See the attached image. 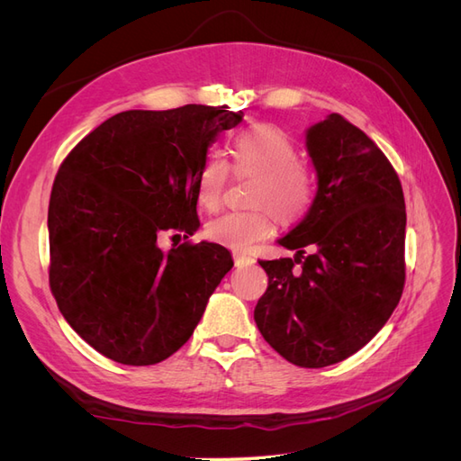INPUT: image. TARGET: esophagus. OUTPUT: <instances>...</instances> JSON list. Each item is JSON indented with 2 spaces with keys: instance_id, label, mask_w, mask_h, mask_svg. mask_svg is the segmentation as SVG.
Wrapping results in <instances>:
<instances>
[{
  "instance_id": "1",
  "label": "esophagus",
  "mask_w": 461,
  "mask_h": 461,
  "mask_svg": "<svg viewBox=\"0 0 461 461\" xmlns=\"http://www.w3.org/2000/svg\"><path fill=\"white\" fill-rule=\"evenodd\" d=\"M232 258H234V265H236V267H244V265H252V263H254L252 258L242 256V254H239V252H234Z\"/></svg>"
}]
</instances>
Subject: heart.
<instances>
[{"instance_id": "obj_1", "label": "heart", "mask_w": 461, "mask_h": 461, "mask_svg": "<svg viewBox=\"0 0 461 461\" xmlns=\"http://www.w3.org/2000/svg\"><path fill=\"white\" fill-rule=\"evenodd\" d=\"M232 169L258 176L254 202L267 203L283 221H298L315 198V180L300 163V149L290 138L269 124H252L232 138ZM229 176V163L221 153H207L196 175V202L203 212L219 209ZM275 230L269 209L230 212L207 222L209 240L230 249H249Z\"/></svg>"}]
</instances>
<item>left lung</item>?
I'll return each instance as SVG.
<instances>
[{"label": "left lung", "instance_id": "obj_1", "mask_svg": "<svg viewBox=\"0 0 461 461\" xmlns=\"http://www.w3.org/2000/svg\"><path fill=\"white\" fill-rule=\"evenodd\" d=\"M317 173L308 215L276 242L294 258L259 261L269 276L254 319L290 364L327 367L379 332L406 278L400 178L371 138L330 113L305 131Z\"/></svg>", "mask_w": 461, "mask_h": 461}]
</instances>
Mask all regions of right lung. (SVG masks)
I'll return each mask as SVG.
<instances>
[{
  "mask_svg": "<svg viewBox=\"0 0 461 461\" xmlns=\"http://www.w3.org/2000/svg\"><path fill=\"white\" fill-rule=\"evenodd\" d=\"M242 117L196 104L122 111L61 163L48 209L50 286L78 337L117 364L173 356L232 269L221 244L163 252L158 239L198 230V169L217 136Z\"/></svg>",
  "mask_w": 461,
  "mask_h": 461,
  "instance_id": "add662e5",
  "label": "right lung"
}]
</instances>
